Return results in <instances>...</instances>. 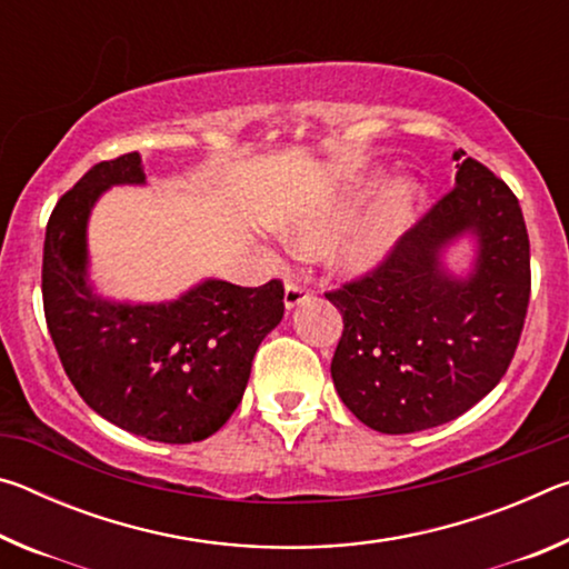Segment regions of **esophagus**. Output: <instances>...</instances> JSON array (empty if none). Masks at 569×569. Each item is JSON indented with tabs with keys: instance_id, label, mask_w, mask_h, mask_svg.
Returning <instances> with one entry per match:
<instances>
[{
	"instance_id": "esophagus-1",
	"label": "esophagus",
	"mask_w": 569,
	"mask_h": 569,
	"mask_svg": "<svg viewBox=\"0 0 569 569\" xmlns=\"http://www.w3.org/2000/svg\"><path fill=\"white\" fill-rule=\"evenodd\" d=\"M313 298V291L311 288H306V286H301V283H286V293H283V303H286V308H296L298 303H303V301H311Z\"/></svg>"
}]
</instances>
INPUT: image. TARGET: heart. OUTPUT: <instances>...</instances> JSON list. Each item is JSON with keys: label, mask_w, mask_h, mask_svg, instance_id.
I'll list each match as a JSON object with an SVG mask.
<instances>
[{"label": "heart", "mask_w": 569, "mask_h": 569, "mask_svg": "<svg viewBox=\"0 0 569 569\" xmlns=\"http://www.w3.org/2000/svg\"><path fill=\"white\" fill-rule=\"evenodd\" d=\"M373 186L353 192L351 198L336 200L321 210H313L293 226V246L303 256H316L331 250L339 240L349 233V228L359 218L363 200ZM419 192L411 182H397L389 190L387 200L379 208V213L356 233L349 243L341 248L339 266L346 273H363L381 263L391 253V248L399 243L403 230L409 228L413 210H417Z\"/></svg>", "instance_id": "b5f03b06"}]
</instances>
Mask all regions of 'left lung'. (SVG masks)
<instances>
[{
	"mask_svg": "<svg viewBox=\"0 0 569 569\" xmlns=\"http://www.w3.org/2000/svg\"><path fill=\"white\" fill-rule=\"evenodd\" d=\"M457 182L369 273L326 298L343 316L333 387L366 427L411 435L457 419L515 359L532 291L519 200L479 160L455 152ZM471 232L480 250L465 282L440 250Z\"/></svg>",
	"mask_w": 569,
	"mask_h": 569,
	"instance_id": "left-lung-1",
	"label": "left lung"
}]
</instances>
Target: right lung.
<instances>
[{
    "label": "right lung",
    "instance_id": "add662e5",
    "mask_svg": "<svg viewBox=\"0 0 569 569\" xmlns=\"http://www.w3.org/2000/svg\"><path fill=\"white\" fill-rule=\"evenodd\" d=\"M140 186L138 152L92 166L57 200L44 233L42 303L57 356L90 409L130 435L190 445L243 399L258 346L283 319V283L206 281L178 301L110 303L88 283V218L110 186Z\"/></svg>",
    "mask_w": 569,
    "mask_h": 569
}]
</instances>
